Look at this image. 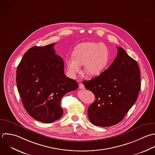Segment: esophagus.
<instances>
[{"label":"esophagus","instance_id":"34e87169","mask_svg":"<svg viewBox=\"0 0 155 155\" xmlns=\"http://www.w3.org/2000/svg\"><path fill=\"white\" fill-rule=\"evenodd\" d=\"M79 88L81 89H85L84 86L83 84H79Z\"/></svg>","mask_w":155,"mask_h":155}]
</instances>
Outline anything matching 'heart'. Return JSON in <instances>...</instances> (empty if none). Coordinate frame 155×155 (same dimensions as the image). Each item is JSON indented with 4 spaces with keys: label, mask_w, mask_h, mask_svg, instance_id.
<instances>
[{
    "label": "heart",
    "mask_w": 155,
    "mask_h": 155,
    "mask_svg": "<svg viewBox=\"0 0 155 155\" xmlns=\"http://www.w3.org/2000/svg\"><path fill=\"white\" fill-rule=\"evenodd\" d=\"M109 60L110 52L105 44L87 41L78 44L72 56L66 58L65 62L69 75L75 78L81 71V66L84 64V72L87 75L100 74L108 66Z\"/></svg>",
    "instance_id": "b5f03b06"
}]
</instances>
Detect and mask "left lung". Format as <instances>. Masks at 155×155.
Here are the masks:
<instances>
[{
	"label": "left lung",
	"mask_w": 155,
	"mask_h": 155,
	"mask_svg": "<svg viewBox=\"0 0 155 155\" xmlns=\"http://www.w3.org/2000/svg\"><path fill=\"white\" fill-rule=\"evenodd\" d=\"M117 48V57L107 69L83 81L95 95L87 114L91 123L97 126L110 127L121 122L137 101L140 91V70L137 61L123 48Z\"/></svg>",
	"instance_id": "left-lung-1"
}]
</instances>
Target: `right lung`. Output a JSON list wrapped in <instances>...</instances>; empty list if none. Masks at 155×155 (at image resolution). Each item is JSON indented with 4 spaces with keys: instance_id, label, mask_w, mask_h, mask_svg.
<instances>
[{
    "instance_id": "obj_1",
    "label": "right lung",
    "mask_w": 155,
    "mask_h": 155,
    "mask_svg": "<svg viewBox=\"0 0 155 155\" xmlns=\"http://www.w3.org/2000/svg\"><path fill=\"white\" fill-rule=\"evenodd\" d=\"M55 44L29 48L16 71L17 87L24 108L33 118L45 123L62 117V97L78 86L76 81L65 76L63 60L54 49Z\"/></svg>"
}]
</instances>
